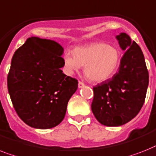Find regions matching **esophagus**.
<instances>
[{"instance_id": "esophagus-1", "label": "esophagus", "mask_w": 156, "mask_h": 156, "mask_svg": "<svg viewBox=\"0 0 156 156\" xmlns=\"http://www.w3.org/2000/svg\"><path fill=\"white\" fill-rule=\"evenodd\" d=\"M85 86V84L83 83L82 82H81V81H79L78 82V88H82V87H83Z\"/></svg>"}]
</instances>
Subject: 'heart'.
<instances>
[{
    "instance_id": "obj_1",
    "label": "heart",
    "mask_w": 156,
    "mask_h": 156,
    "mask_svg": "<svg viewBox=\"0 0 156 156\" xmlns=\"http://www.w3.org/2000/svg\"><path fill=\"white\" fill-rule=\"evenodd\" d=\"M63 62L69 74L84 67V73L91 82H101L111 78L121 63L120 51L113 45L94 42L77 47L74 53L65 52Z\"/></svg>"
}]
</instances>
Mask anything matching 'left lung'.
<instances>
[{"instance_id":"obj_1","label":"left lung","mask_w":156,"mask_h":156,"mask_svg":"<svg viewBox=\"0 0 156 156\" xmlns=\"http://www.w3.org/2000/svg\"><path fill=\"white\" fill-rule=\"evenodd\" d=\"M125 51L119 71L94 87L91 110L96 119L107 126H119L138 115L146 98L149 75L143 52L125 33L116 36Z\"/></svg>"}]
</instances>
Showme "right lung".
I'll use <instances>...</instances> for the list:
<instances>
[{"mask_svg":"<svg viewBox=\"0 0 156 156\" xmlns=\"http://www.w3.org/2000/svg\"><path fill=\"white\" fill-rule=\"evenodd\" d=\"M63 52L56 41L31 37L12 56L7 78L9 94L17 115L31 127L58 126L78 89V80L61 69Z\"/></svg>","mask_w":156,"mask_h":156,"instance_id":"right-lung-1","label":"right lung"}]
</instances>
